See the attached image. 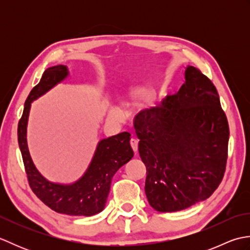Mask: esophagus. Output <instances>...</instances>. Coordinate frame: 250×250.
<instances>
[{
	"mask_svg": "<svg viewBox=\"0 0 250 250\" xmlns=\"http://www.w3.org/2000/svg\"><path fill=\"white\" fill-rule=\"evenodd\" d=\"M130 144H131L132 149H133L134 153L136 155L137 150H139V142H137L136 139H131V140H130Z\"/></svg>",
	"mask_w": 250,
	"mask_h": 250,
	"instance_id": "esophagus-1",
	"label": "esophagus"
}]
</instances>
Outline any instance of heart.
Here are the masks:
<instances>
[{"mask_svg": "<svg viewBox=\"0 0 250 250\" xmlns=\"http://www.w3.org/2000/svg\"><path fill=\"white\" fill-rule=\"evenodd\" d=\"M115 115H116L117 117H120V116H121V113H120V111H116Z\"/></svg>", "mask_w": 250, "mask_h": 250, "instance_id": "heart-1", "label": "heart"}]
</instances>
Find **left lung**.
Masks as SVG:
<instances>
[{
	"label": "left lung",
	"instance_id": "8db88e82",
	"mask_svg": "<svg viewBox=\"0 0 250 250\" xmlns=\"http://www.w3.org/2000/svg\"><path fill=\"white\" fill-rule=\"evenodd\" d=\"M139 114L135 130L149 205L172 213L209 198L224 177L229 143V125L213 83L188 65L176 94Z\"/></svg>",
	"mask_w": 250,
	"mask_h": 250
}]
</instances>
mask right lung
Returning <instances> with one entry per match:
<instances>
[{"label":"right lung","instance_id":"add662e5","mask_svg":"<svg viewBox=\"0 0 250 250\" xmlns=\"http://www.w3.org/2000/svg\"><path fill=\"white\" fill-rule=\"evenodd\" d=\"M67 76L66 65L48 67L39 84L31 90L18 124V144L29 185L37 198L57 213L88 217L99 214L104 209L113 176L122 166L131 160L134 152L130 145L131 135L128 132H122L98 143L87 171L75 183H52L39 172L30 156L26 142L31 103L64 81Z\"/></svg>","mask_w":250,"mask_h":250}]
</instances>
